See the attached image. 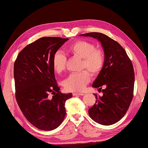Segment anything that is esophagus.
<instances>
[{
  "label": "esophagus",
  "mask_w": 148,
  "mask_h": 148,
  "mask_svg": "<svg viewBox=\"0 0 148 148\" xmlns=\"http://www.w3.org/2000/svg\"><path fill=\"white\" fill-rule=\"evenodd\" d=\"M74 96H76V95H83L84 93H79V92H74L72 93Z\"/></svg>",
  "instance_id": "esophagus-1"
}]
</instances>
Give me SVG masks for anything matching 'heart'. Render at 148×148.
<instances>
[{
	"mask_svg": "<svg viewBox=\"0 0 148 148\" xmlns=\"http://www.w3.org/2000/svg\"><path fill=\"white\" fill-rule=\"evenodd\" d=\"M67 50L70 54L82 60L81 70L86 69L92 76H97L102 71L105 62L104 53L102 49L96 48L93 43L84 40H76L70 44ZM66 62L67 58L63 52L58 51L53 55V67L56 73L65 71ZM87 71H83L69 75L64 83L65 88L70 92L83 90L90 81V74Z\"/></svg>",
	"mask_w": 148,
	"mask_h": 148,
	"instance_id": "1",
	"label": "heart"
}]
</instances>
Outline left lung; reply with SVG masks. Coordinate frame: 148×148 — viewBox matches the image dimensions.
I'll list each match as a JSON object with an SVG mask.
<instances>
[{
  "instance_id": "obj_1",
  "label": "left lung",
  "mask_w": 148,
  "mask_h": 148,
  "mask_svg": "<svg viewBox=\"0 0 148 148\" xmlns=\"http://www.w3.org/2000/svg\"><path fill=\"white\" fill-rule=\"evenodd\" d=\"M80 36L98 40L105 56L103 67L92 84L99 91L103 86V95L95 94L97 100L88 110L89 115L100 125L114 124L126 114L132 100L135 81L132 63L123 47L105 34L90 32Z\"/></svg>"
}]
</instances>
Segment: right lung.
<instances>
[{"instance_id": "obj_1", "label": "right lung", "mask_w": 148, "mask_h": 148, "mask_svg": "<svg viewBox=\"0 0 148 148\" xmlns=\"http://www.w3.org/2000/svg\"><path fill=\"white\" fill-rule=\"evenodd\" d=\"M68 40L42 37L22 49L14 62L17 103L27 120L40 130H54L62 123L65 102L72 97L60 92L53 67V55Z\"/></svg>"}]
</instances>
